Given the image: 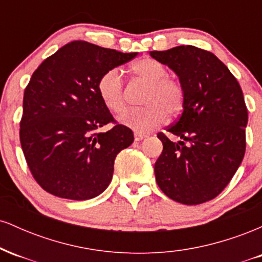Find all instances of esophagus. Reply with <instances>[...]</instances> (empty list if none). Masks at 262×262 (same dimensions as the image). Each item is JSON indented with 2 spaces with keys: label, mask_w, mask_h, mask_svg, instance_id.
<instances>
[{
  "label": "esophagus",
  "mask_w": 262,
  "mask_h": 262,
  "mask_svg": "<svg viewBox=\"0 0 262 262\" xmlns=\"http://www.w3.org/2000/svg\"><path fill=\"white\" fill-rule=\"evenodd\" d=\"M144 138H146V134H143V133H134V139H135V141L143 140Z\"/></svg>",
  "instance_id": "34e87169"
}]
</instances>
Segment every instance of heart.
Masks as SVG:
<instances>
[{
    "instance_id": "b5f03b06",
    "label": "heart",
    "mask_w": 262,
    "mask_h": 262,
    "mask_svg": "<svg viewBox=\"0 0 262 262\" xmlns=\"http://www.w3.org/2000/svg\"><path fill=\"white\" fill-rule=\"evenodd\" d=\"M135 77L149 83L144 95L143 108L127 111L119 117V122L137 133H148L160 127L167 117L181 112L185 102V92L180 82L167 76V69L152 59H139L130 65ZM97 92L102 103L110 112L122 113L127 107V91L118 69H111L100 77Z\"/></svg>"
}]
</instances>
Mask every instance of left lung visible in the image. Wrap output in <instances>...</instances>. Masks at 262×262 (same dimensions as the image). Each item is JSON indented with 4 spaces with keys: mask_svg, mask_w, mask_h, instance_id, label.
Instances as JSON below:
<instances>
[{
    "mask_svg": "<svg viewBox=\"0 0 262 262\" xmlns=\"http://www.w3.org/2000/svg\"><path fill=\"white\" fill-rule=\"evenodd\" d=\"M169 66L185 92L181 117L159 133L161 155L155 177L161 191L176 202L193 206L213 200L230 182L245 154L248 124L242 87L214 54L193 45L151 52Z\"/></svg>",
    "mask_w": 262,
    "mask_h": 262,
    "instance_id": "obj_1",
    "label": "left lung"
}]
</instances>
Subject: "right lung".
I'll use <instances>...</instances> for the list:
<instances>
[{"instance_id":"right-lung-1","label":"right lung","mask_w":262,"mask_h":262,"mask_svg":"<svg viewBox=\"0 0 262 262\" xmlns=\"http://www.w3.org/2000/svg\"><path fill=\"white\" fill-rule=\"evenodd\" d=\"M137 55L76 40L45 59L32 75L19 138L29 170L45 191L86 201L108 187L116 156L134 135L122 124L101 133L113 117L98 96L97 82Z\"/></svg>"}]
</instances>
